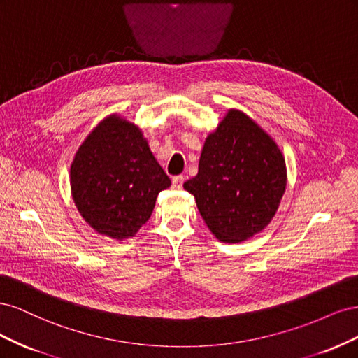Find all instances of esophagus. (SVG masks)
Listing matches in <instances>:
<instances>
[{"instance_id": "1", "label": "esophagus", "mask_w": 358, "mask_h": 358, "mask_svg": "<svg viewBox=\"0 0 358 358\" xmlns=\"http://www.w3.org/2000/svg\"><path fill=\"white\" fill-rule=\"evenodd\" d=\"M171 185L175 189H180L183 185V176H175L171 179Z\"/></svg>"}]
</instances>
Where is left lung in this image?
<instances>
[{
	"instance_id": "obj_1",
	"label": "left lung",
	"mask_w": 358,
	"mask_h": 358,
	"mask_svg": "<svg viewBox=\"0 0 358 358\" xmlns=\"http://www.w3.org/2000/svg\"><path fill=\"white\" fill-rule=\"evenodd\" d=\"M183 188L216 239L239 243L273 220L287 188L285 158L254 119L229 109L206 137L199 173Z\"/></svg>"
}]
</instances>
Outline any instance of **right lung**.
Returning <instances> with one entry per match:
<instances>
[{
	"instance_id": "add662e5",
	"label": "right lung",
	"mask_w": 358,
	"mask_h": 358,
	"mask_svg": "<svg viewBox=\"0 0 358 358\" xmlns=\"http://www.w3.org/2000/svg\"><path fill=\"white\" fill-rule=\"evenodd\" d=\"M170 185L142 129L117 113L86 136L70 167L71 197L82 218L115 241L134 237Z\"/></svg>"
}]
</instances>
